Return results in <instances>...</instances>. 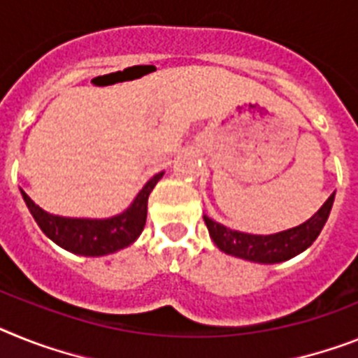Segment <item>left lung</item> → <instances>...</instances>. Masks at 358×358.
I'll return each instance as SVG.
<instances>
[{"mask_svg":"<svg viewBox=\"0 0 358 358\" xmlns=\"http://www.w3.org/2000/svg\"><path fill=\"white\" fill-rule=\"evenodd\" d=\"M333 200H335V193L327 198L326 203L308 222L296 225L293 229L276 233V235H249V233L229 229L218 222H213L207 216H203V220H206L213 242L224 253L251 260V262L276 264L296 257L313 244L329 216Z\"/></svg>","mask_w":358,"mask_h":358,"instance_id":"8db88e82","label":"left lung"}]
</instances>
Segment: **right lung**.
Instances as JSON below:
<instances>
[{
  "instance_id": "obj_1",
  "label": "right lung",
  "mask_w": 358,
  "mask_h": 358,
  "mask_svg": "<svg viewBox=\"0 0 358 358\" xmlns=\"http://www.w3.org/2000/svg\"><path fill=\"white\" fill-rule=\"evenodd\" d=\"M162 176L164 173L155 174L143 185L127 211L113 218H105V220L63 218V216L49 215L40 206H36L31 198L27 196L25 191H21V194L34 220L50 240L76 255L101 257V255H109L118 249L127 248L140 236L147 218V200Z\"/></svg>"
}]
</instances>
